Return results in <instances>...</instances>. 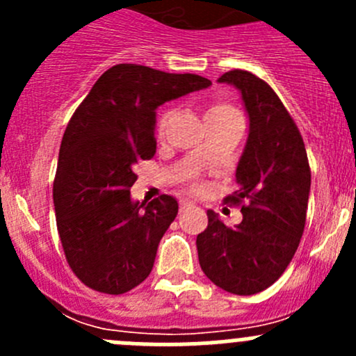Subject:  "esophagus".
<instances>
[{
	"label": "esophagus",
	"mask_w": 356,
	"mask_h": 356,
	"mask_svg": "<svg viewBox=\"0 0 356 356\" xmlns=\"http://www.w3.org/2000/svg\"><path fill=\"white\" fill-rule=\"evenodd\" d=\"M189 207H193V203H191V201H188V200H181V203H179V208H181V211L186 210V208H189Z\"/></svg>",
	"instance_id": "1"
}]
</instances>
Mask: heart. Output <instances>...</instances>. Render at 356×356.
I'll list each match as a JSON object with an SVG mask.
<instances>
[{"instance_id":"b5f03b06","label":"heart","mask_w":356,"mask_h":356,"mask_svg":"<svg viewBox=\"0 0 356 356\" xmlns=\"http://www.w3.org/2000/svg\"><path fill=\"white\" fill-rule=\"evenodd\" d=\"M172 115H174V110L172 108H163L158 113L156 117V124H155V132H156V138H161L167 131V125L170 122ZM234 117H241L239 111L227 102H213L207 106V111H204V120H207L208 125L211 124H218V122H224L229 120V118H234ZM189 189L191 191H200L201 184L196 181H189Z\"/></svg>"}]
</instances>
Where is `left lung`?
Segmentation results:
<instances>
[{"instance_id": "1", "label": "left lung", "mask_w": 356, "mask_h": 356, "mask_svg": "<svg viewBox=\"0 0 356 356\" xmlns=\"http://www.w3.org/2000/svg\"><path fill=\"white\" fill-rule=\"evenodd\" d=\"M218 82L241 91L250 134L236 168L239 189L225 203L241 207L243 220L227 227L208 210L196 238L201 270L227 293H260L274 284L296 253L307 222L310 165L303 138L274 89L246 70Z\"/></svg>"}]
</instances>
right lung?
Listing matches in <instances>:
<instances>
[{
	"label": "right lung",
	"instance_id": "obj_1",
	"mask_svg": "<svg viewBox=\"0 0 356 356\" xmlns=\"http://www.w3.org/2000/svg\"><path fill=\"white\" fill-rule=\"evenodd\" d=\"M196 74L118 63L96 81L68 122L53 184L56 227L72 272L88 288L127 293L152 272L175 198L131 200L139 160L156 152V108L208 88Z\"/></svg>",
	"mask_w": 356,
	"mask_h": 356
}]
</instances>
